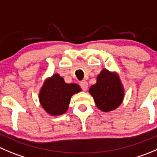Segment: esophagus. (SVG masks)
<instances>
[{"label": "esophagus", "instance_id": "1", "mask_svg": "<svg viewBox=\"0 0 157 157\" xmlns=\"http://www.w3.org/2000/svg\"><path fill=\"white\" fill-rule=\"evenodd\" d=\"M80 86L83 91H86L88 89V82L86 81H82L80 82Z\"/></svg>", "mask_w": 157, "mask_h": 157}]
</instances>
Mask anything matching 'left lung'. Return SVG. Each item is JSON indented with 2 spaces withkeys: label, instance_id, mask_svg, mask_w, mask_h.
Here are the masks:
<instances>
[{
  "label": "left lung",
  "instance_id": "1",
  "mask_svg": "<svg viewBox=\"0 0 157 157\" xmlns=\"http://www.w3.org/2000/svg\"><path fill=\"white\" fill-rule=\"evenodd\" d=\"M97 108L110 112L120 105L124 98V88L117 73L102 69L97 76L96 83L89 89Z\"/></svg>",
  "mask_w": 157,
  "mask_h": 157
}]
</instances>
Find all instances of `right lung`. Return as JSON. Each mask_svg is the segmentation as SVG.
I'll return each mask as SVG.
<instances>
[{
	"instance_id": "add662e5",
	"label": "right lung",
	"mask_w": 157,
	"mask_h": 157,
	"mask_svg": "<svg viewBox=\"0 0 157 157\" xmlns=\"http://www.w3.org/2000/svg\"><path fill=\"white\" fill-rule=\"evenodd\" d=\"M82 91L75 83L65 82L59 74H54L44 81L39 92V101L46 113L51 116H60L66 113L71 96Z\"/></svg>"
}]
</instances>
